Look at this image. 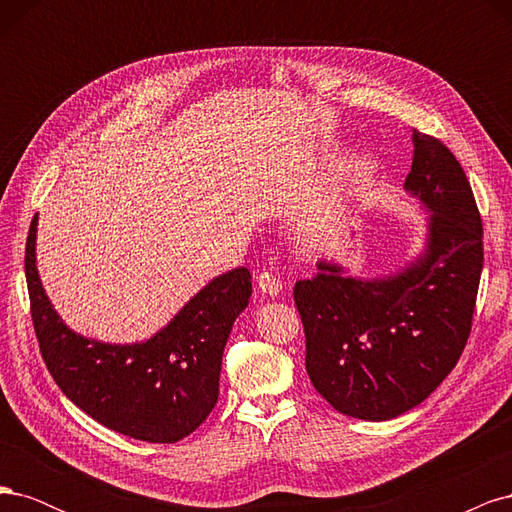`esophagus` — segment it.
<instances>
[{
	"label": "esophagus",
	"instance_id": "esophagus-1",
	"mask_svg": "<svg viewBox=\"0 0 512 512\" xmlns=\"http://www.w3.org/2000/svg\"><path fill=\"white\" fill-rule=\"evenodd\" d=\"M256 284H258L260 292L269 294V297H280L282 290H284V284H282L280 277H275L273 273H267V271H262V273L256 275Z\"/></svg>",
	"mask_w": 512,
	"mask_h": 512
}]
</instances>
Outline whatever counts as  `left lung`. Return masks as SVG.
Wrapping results in <instances>:
<instances>
[{
  "instance_id": "8db88e82",
  "label": "left lung",
  "mask_w": 512,
  "mask_h": 512,
  "mask_svg": "<svg viewBox=\"0 0 512 512\" xmlns=\"http://www.w3.org/2000/svg\"><path fill=\"white\" fill-rule=\"evenodd\" d=\"M404 190L427 237L397 273L354 277L320 260L294 284L314 389L346 416L389 421L438 389L466 348L483 271V224L470 181L438 138L412 132Z\"/></svg>"
}]
</instances>
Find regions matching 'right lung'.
I'll list each match as a JSON object with an SVG mask.
<instances>
[{"instance_id":"obj_1","label":"right lung","mask_w":512,"mask_h":512,"mask_svg":"<svg viewBox=\"0 0 512 512\" xmlns=\"http://www.w3.org/2000/svg\"><path fill=\"white\" fill-rule=\"evenodd\" d=\"M38 215L25 245V277L42 359L64 395L123 436L173 444L205 421L220 395L222 354L252 297V275L232 269L200 288L156 335L106 344L59 318L36 267Z\"/></svg>"}]
</instances>
